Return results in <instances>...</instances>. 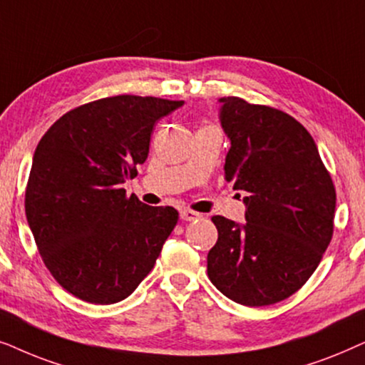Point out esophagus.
Wrapping results in <instances>:
<instances>
[{"label": "esophagus", "instance_id": "esophagus-1", "mask_svg": "<svg viewBox=\"0 0 365 365\" xmlns=\"http://www.w3.org/2000/svg\"><path fill=\"white\" fill-rule=\"evenodd\" d=\"M180 218L185 222H193V220H198V218H202V213L193 212V210H182L180 212Z\"/></svg>", "mask_w": 365, "mask_h": 365}]
</instances>
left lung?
<instances>
[{
  "label": "left lung",
  "mask_w": 365,
  "mask_h": 365,
  "mask_svg": "<svg viewBox=\"0 0 365 365\" xmlns=\"http://www.w3.org/2000/svg\"><path fill=\"white\" fill-rule=\"evenodd\" d=\"M230 140L225 180L247 192V223L215 215L207 255L212 284L233 302L262 307L297 292L332 240L335 188L310 133L292 116L239 96L220 98Z\"/></svg>",
  "instance_id": "obj_1"
}]
</instances>
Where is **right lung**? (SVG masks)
<instances>
[{
  "mask_svg": "<svg viewBox=\"0 0 365 365\" xmlns=\"http://www.w3.org/2000/svg\"><path fill=\"white\" fill-rule=\"evenodd\" d=\"M183 101L118 95L56 120L33 155L24 210L46 269L91 304L128 297L153 269L177 225L173 207L126 197L160 118Z\"/></svg>",
  "mask_w": 365,
  "mask_h": 365,
  "instance_id": "right-lung-1",
  "label": "right lung"
}]
</instances>
